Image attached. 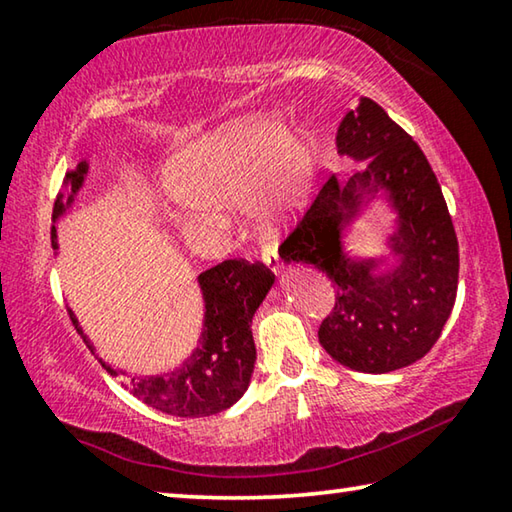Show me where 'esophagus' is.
Wrapping results in <instances>:
<instances>
[{
	"instance_id": "esophagus-1",
	"label": "esophagus",
	"mask_w": 512,
	"mask_h": 512,
	"mask_svg": "<svg viewBox=\"0 0 512 512\" xmlns=\"http://www.w3.org/2000/svg\"><path fill=\"white\" fill-rule=\"evenodd\" d=\"M262 259H264V264L269 266L273 273H280V266L282 264H280V257H278V253H275V250H264Z\"/></svg>"
}]
</instances>
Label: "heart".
<instances>
[{
	"label": "heart",
	"instance_id": "1",
	"mask_svg": "<svg viewBox=\"0 0 512 512\" xmlns=\"http://www.w3.org/2000/svg\"><path fill=\"white\" fill-rule=\"evenodd\" d=\"M314 143L271 116L218 129L168 161L164 184L177 205L221 209L246 200L264 232H278L312 189Z\"/></svg>",
	"mask_w": 512,
	"mask_h": 512
}]
</instances>
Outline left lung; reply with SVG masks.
<instances>
[{
  "label": "left lung",
  "instance_id": "obj_1",
  "mask_svg": "<svg viewBox=\"0 0 512 512\" xmlns=\"http://www.w3.org/2000/svg\"><path fill=\"white\" fill-rule=\"evenodd\" d=\"M337 150L367 161L346 184L330 175L307 212L280 243V255L314 264L335 287V307L321 321L319 342L355 371L403 369L431 351L456 303L458 239L440 182L426 154L378 102L362 97L337 129ZM378 188L393 193L402 230L393 247L399 270L373 276L377 263L341 253V225L359 198Z\"/></svg>",
  "mask_w": 512,
  "mask_h": 512
}]
</instances>
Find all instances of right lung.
I'll list each match as a JSON object with an SVG mask.
<instances>
[{
    "instance_id": "add662e5",
    "label": "right lung",
    "mask_w": 512,
    "mask_h": 512,
    "mask_svg": "<svg viewBox=\"0 0 512 512\" xmlns=\"http://www.w3.org/2000/svg\"><path fill=\"white\" fill-rule=\"evenodd\" d=\"M86 175V161L70 170L66 182L72 193L68 205L79 191ZM63 198L54 202V218L63 214ZM52 248H56V230L52 225ZM275 275L262 262H246V259H225L214 269L200 273V287L205 296V330H202L200 346L182 369L168 376L132 378L123 387L136 399L148 403L166 415L175 417H207L230 408L241 399L250 383V373L255 367V339L250 323L259 303L269 294ZM70 314L72 326L84 339L86 346L95 351L88 337L81 332L75 314ZM100 364L111 376H118L109 364Z\"/></svg>"
}]
</instances>
